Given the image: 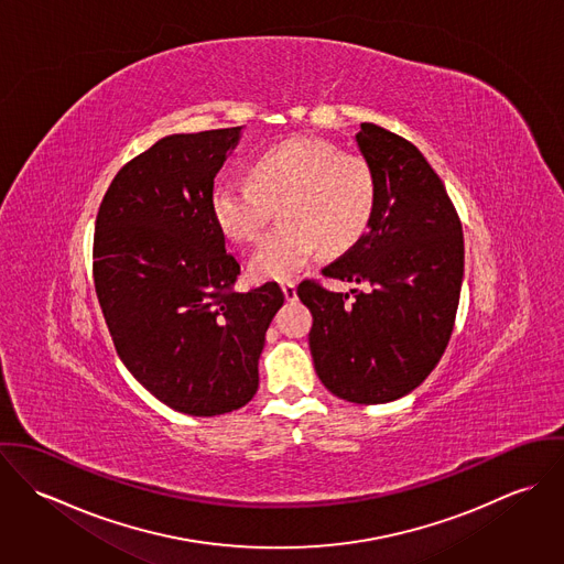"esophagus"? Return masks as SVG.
<instances>
[{"mask_svg":"<svg viewBox=\"0 0 564 564\" xmlns=\"http://www.w3.org/2000/svg\"><path fill=\"white\" fill-rule=\"evenodd\" d=\"M280 286H282V293H284L286 302H295V300H297V286H295V282H282Z\"/></svg>","mask_w":564,"mask_h":564,"instance_id":"obj_1","label":"esophagus"}]
</instances>
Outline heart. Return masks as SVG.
I'll return each mask as SVG.
<instances>
[{
    "mask_svg": "<svg viewBox=\"0 0 564 564\" xmlns=\"http://www.w3.org/2000/svg\"><path fill=\"white\" fill-rule=\"evenodd\" d=\"M376 175L369 162L343 154L317 137H293L249 162V182L221 180L210 193L219 230L237 242H256L275 208L282 224L249 260L256 280H289L325 249L358 241L376 210Z\"/></svg>",
    "mask_w": 564,
    "mask_h": 564,
    "instance_id": "obj_1",
    "label": "heart"
}]
</instances>
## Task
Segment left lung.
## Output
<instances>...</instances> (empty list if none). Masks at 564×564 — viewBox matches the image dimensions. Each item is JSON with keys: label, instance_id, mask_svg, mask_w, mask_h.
I'll list each match as a JSON object with an SVG mask.
<instances>
[{"label": "left lung", "instance_id": "obj_1", "mask_svg": "<svg viewBox=\"0 0 564 564\" xmlns=\"http://www.w3.org/2000/svg\"><path fill=\"white\" fill-rule=\"evenodd\" d=\"M358 150L376 175L369 232L323 269L362 289L332 293L313 280L297 295L323 387L347 402H395L438 365L458 311L465 241L434 169L402 137L360 123Z\"/></svg>", "mask_w": 564, "mask_h": 564}]
</instances>
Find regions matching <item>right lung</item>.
Segmentation results:
<instances>
[{"mask_svg": "<svg viewBox=\"0 0 564 564\" xmlns=\"http://www.w3.org/2000/svg\"><path fill=\"white\" fill-rule=\"evenodd\" d=\"M241 130L156 141L115 175L95 221V291L119 358L156 400L193 416L256 395L264 334L284 304L275 282L232 289L241 264L210 213Z\"/></svg>", "mask_w": 564, "mask_h": 564, "instance_id": "add662e5", "label": "right lung"}]
</instances>
